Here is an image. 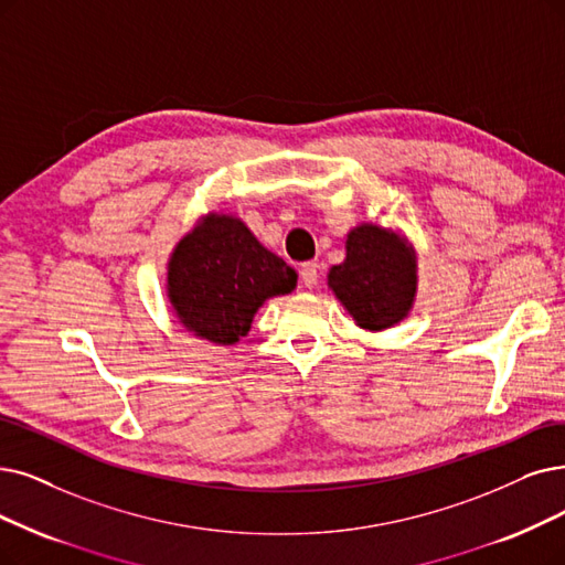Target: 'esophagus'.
I'll use <instances>...</instances> for the list:
<instances>
[{"label":"esophagus","instance_id":"esophagus-1","mask_svg":"<svg viewBox=\"0 0 565 565\" xmlns=\"http://www.w3.org/2000/svg\"><path fill=\"white\" fill-rule=\"evenodd\" d=\"M320 266L315 264V262H306L303 266H301V282L308 287V289H312V287H318V280H320V270H318Z\"/></svg>","mask_w":565,"mask_h":565}]
</instances>
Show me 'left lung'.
Listing matches in <instances>:
<instances>
[{"mask_svg":"<svg viewBox=\"0 0 565 565\" xmlns=\"http://www.w3.org/2000/svg\"><path fill=\"white\" fill-rule=\"evenodd\" d=\"M417 250L398 230L361 222L348 232L345 259L327 285L364 331H385L408 318L417 297Z\"/></svg>","mask_w":565,"mask_h":565,"instance_id":"left-lung-1","label":"left lung"}]
</instances>
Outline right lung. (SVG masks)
I'll use <instances>...</instances> for the list:
<instances>
[{"label": "right lung", "instance_id": "right-lung-1", "mask_svg": "<svg viewBox=\"0 0 565 565\" xmlns=\"http://www.w3.org/2000/svg\"><path fill=\"white\" fill-rule=\"evenodd\" d=\"M297 270L264 247L232 213H206L167 262V299L192 335L236 345L264 301L291 295Z\"/></svg>", "mask_w": 565, "mask_h": 565}]
</instances>
